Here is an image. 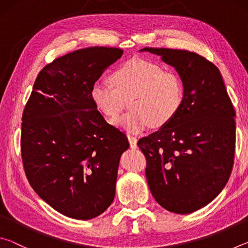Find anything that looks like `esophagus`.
I'll use <instances>...</instances> for the list:
<instances>
[{
    "mask_svg": "<svg viewBox=\"0 0 248 248\" xmlns=\"http://www.w3.org/2000/svg\"><path fill=\"white\" fill-rule=\"evenodd\" d=\"M128 140H129V144H130V148L132 149H136L137 148V138L133 137V136H128Z\"/></svg>",
    "mask_w": 248,
    "mask_h": 248,
    "instance_id": "obj_1",
    "label": "esophagus"
}]
</instances>
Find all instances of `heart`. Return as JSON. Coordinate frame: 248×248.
Here are the masks:
<instances>
[{
    "instance_id": "b5f03b06",
    "label": "heart",
    "mask_w": 248,
    "mask_h": 248,
    "mask_svg": "<svg viewBox=\"0 0 248 248\" xmlns=\"http://www.w3.org/2000/svg\"><path fill=\"white\" fill-rule=\"evenodd\" d=\"M112 88L96 83L90 97L95 108L108 119L118 117L129 103L130 110L114 124L129 133L146 128H162L178 115L185 99L180 75L164 70L156 62L133 58L124 62L109 77Z\"/></svg>"
}]
</instances>
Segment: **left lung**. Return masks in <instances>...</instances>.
I'll return each instance as SVG.
<instances>
[{
	"label": "left lung",
	"mask_w": 248,
	"mask_h": 248,
	"mask_svg": "<svg viewBox=\"0 0 248 248\" xmlns=\"http://www.w3.org/2000/svg\"><path fill=\"white\" fill-rule=\"evenodd\" d=\"M161 56L182 78L178 115L138 142L154 199L178 215L204 207L225 187L235 153V111L219 69L187 50L143 48Z\"/></svg>",
	"instance_id": "1"
}]
</instances>
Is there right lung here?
<instances>
[{
  "label": "right lung",
  "instance_id": "right-lung-1",
  "mask_svg": "<svg viewBox=\"0 0 248 248\" xmlns=\"http://www.w3.org/2000/svg\"><path fill=\"white\" fill-rule=\"evenodd\" d=\"M118 48L90 47L40 71L22 117L20 152L29 184L69 217L90 220L115 198L124 134L92 103V86L123 56Z\"/></svg>",
  "mask_w": 248,
  "mask_h": 248
}]
</instances>
